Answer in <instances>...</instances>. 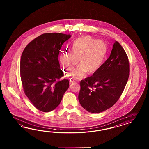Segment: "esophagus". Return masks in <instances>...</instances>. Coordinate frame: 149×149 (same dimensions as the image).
<instances>
[{
  "mask_svg": "<svg viewBox=\"0 0 149 149\" xmlns=\"http://www.w3.org/2000/svg\"><path fill=\"white\" fill-rule=\"evenodd\" d=\"M76 81H72V80H70V86H71V85L73 84V83H75Z\"/></svg>",
  "mask_w": 149,
  "mask_h": 149,
  "instance_id": "1",
  "label": "esophagus"
}]
</instances>
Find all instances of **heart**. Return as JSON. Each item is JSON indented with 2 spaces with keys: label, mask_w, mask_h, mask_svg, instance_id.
<instances>
[{
  "label": "heart",
  "mask_w": 149,
  "mask_h": 149,
  "mask_svg": "<svg viewBox=\"0 0 149 149\" xmlns=\"http://www.w3.org/2000/svg\"><path fill=\"white\" fill-rule=\"evenodd\" d=\"M71 52H62L60 61L64 69L69 73L73 71L78 62L80 65L72 73L74 78H80L86 72H96L104 62L108 48L104 42L86 36L76 39L71 48Z\"/></svg>",
  "instance_id": "heart-1"
}]
</instances>
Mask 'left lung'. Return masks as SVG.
I'll return each mask as SVG.
<instances>
[{"label": "left lung", "instance_id": "obj_1", "mask_svg": "<svg viewBox=\"0 0 149 149\" xmlns=\"http://www.w3.org/2000/svg\"><path fill=\"white\" fill-rule=\"evenodd\" d=\"M130 64L125 51L116 41L110 57L91 77L80 81V104L98 113L112 107L120 98L129 77Z\"/></svg>", "mask_w": 149, "mask_h": 149}]
</instances>
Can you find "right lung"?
<instances>
[{
    "label": "right lung",
    "mask_w": 149,
    "mask_h": 149,
    "mask_svg": "<svg viewBox=\"0 0 149 149\" xmlns=\"http://www.w3.org/2000/svg\"><path fill=\"white\" fill-rule=\"evenodd\" d=\"M71 37L61 33H47L31 41L23 52L20 74L26 96L39 110L47 112L60 104L69 87L58 60L61 48Z\"/></svg>",
    "instance_id": "right-lung-1"
}]
</instances>
